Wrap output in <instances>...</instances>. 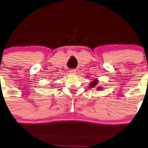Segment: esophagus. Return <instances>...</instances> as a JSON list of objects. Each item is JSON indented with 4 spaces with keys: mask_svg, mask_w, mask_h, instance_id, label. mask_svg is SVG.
I'll return each mask as SVG.
<instances>
[{
    "mask_svg": "<svg viewBox=\"0 0 148 148\" xmlns=\"http://www.w3.org/2000/svg\"><path fill=\"white\" fill-rule=\"evenodd\" d=\"M76 71V70H75V69H71V70L69 71V72H70V74H75Z\"/></svg>",
    "mask_w": 148,
    "mask_h": 148,
    "instance_id": "obj_1",
    "label": "esophagus"
}]
</instances>
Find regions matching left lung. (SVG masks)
I'll return each instance as SVG.
<instances>
[{"label":"left lung","instance_id":"obj_1","mask_svg":"<svg viewBox=\"0 0 148 148\" xmlns=\"http://www.w3.org/2000/svg\"><path fill=\"white\" fill-rule=\"evenodd\" d=\"M98 80H93V81L92 82V83H91V84H89V87H91V88H93V87H96V86L97 85V84H98ZM99 89H100L101 87H98Z\"/></svg>","mask_w":148,"mask_h":148}]
</instances>
